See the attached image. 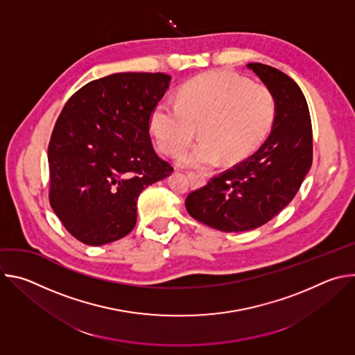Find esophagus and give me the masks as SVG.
<instances>
[{
  "mask_svg": "<svg viewBox=\"0 0 355 355\" xmlns=\"http://www.w3.org/2000/svg\"><path fill=\"white\" fill-rule=\"evenodd\" d=\"M187 175H188V178H189L191 184H195V182H198V181H202V180H204V175H199V174L192 173V171L187 173Z\"/></svg>",
  "mask_w": 355,
  "mask_h": 355,
  "instance_id": "34e87169",
  "label": "esophagus"
}]
</instances>
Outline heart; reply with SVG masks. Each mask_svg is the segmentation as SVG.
Instances as JSON below:
<instances>
[{"label": "heart", "instance_id": "heart-1", "mask_svg": "<svg viewBox=\"0 0 355 355\" xmlns=\"http://www.w3.org/2000/svg\"><path fill=\"white\" fill-rule=\"evenodd\" d=\"M274 118L270 88L219 70L184 83L175 103L159 101L150 115V129L163 153L174 156L189 144L198 126L202 139L182 151L178 163L204 168L220 155L230 163L250 155L270 132Z\"/></svg>", "mask_w": 355, "mask_h": 355}]
</instances>
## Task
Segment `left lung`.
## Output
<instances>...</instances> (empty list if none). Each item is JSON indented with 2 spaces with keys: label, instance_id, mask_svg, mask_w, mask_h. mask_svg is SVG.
Here are the masks:
<instances>
[{
  "label": "left lung",
  "instance_id": "left-lung-1",
  "mask_svg": "<svg viewBox=\"0 0 355 355\" xmlns=\"http://www.w3.org/2000/svg\"><path fill=\"white\" fill-rule=\"evenodd\" d=\"M247 67L275 98L270 136L251 156L185 199L193 219L222 232H245L270 222L295 198L313 159L312 122L299 85L271 66Z\"/></svg>",
  "mask_w": 355,
  "mask_h": 355
}]
</instances>
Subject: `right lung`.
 I'll return each instance as SVG.
<instances>
[{
  "label": "right lung",
  "mask_w": 355,
  "mask_h": 355,
  "mask_svg": "<svg viewBox=\"0 0 355 355\" xmlns=\"http://www.w3.org/2000/svg\"><path fill=\"white\" fill-rule=\"evenodd\" d=\"M171 77L116 73L67 101L49 141V200L67 232L88 245L129 234L140 192L173 173L150 139V115Z\"/></svg>",
  "instance_id": "obj_1"
}]
</instances>
